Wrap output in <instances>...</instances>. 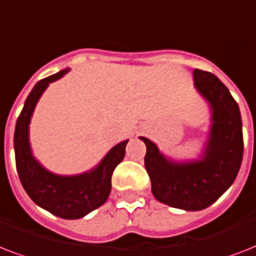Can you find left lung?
<instances>
[{"label":"left lung","mask_w":256,"mask_h":256,"mask_svg":"<svg viewBox=\"0 0 256 256\" xmlns=\"http://www.w3.org/2000/svg\"><path fill=\"white\" fill-rule=\"evenodd\" d=\"M194 86L211 108V128L199 160L175 162L156 144L140 136L146 144L144 168L152 180V195L175 208H206L232 184L243 158L242 118L236 100L214 74L194 70Z\"/></svg>","instance_id":"8db88e82"}]
</instances>
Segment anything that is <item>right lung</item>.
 <instances>
[{"label": "right lung", "mask_w": 256, "mask_h": 256, "mask_svg": "<svg viewBox=\"0 0 256 256\" xmlns=\"http://www.w3.org/2000/svg\"><path fill=\"white\" fill-rule=\"evenodd\" d=\"M69 69L37 82L28 96L14 132L16 166L22 186L32 200L56 216L78 219L102 206L112 190V175L122 162L128 140L110 150L96 168L80 175H57L46 170L32 154L29 124L40 96L49 84L64 77Z\"/></svg>", "instance_id": "add662e5"}]
</instances>
